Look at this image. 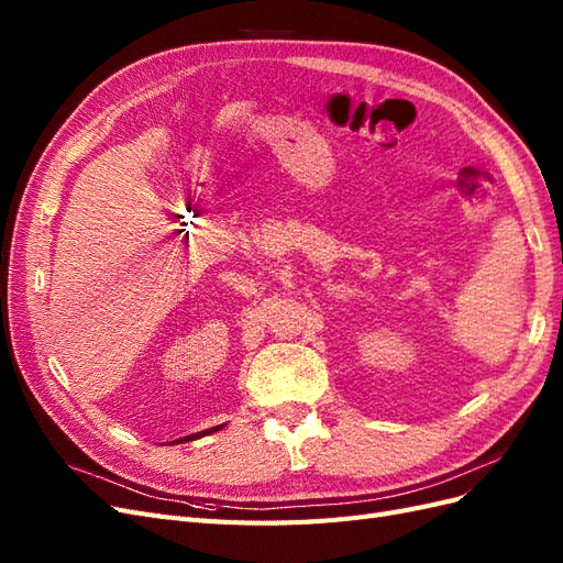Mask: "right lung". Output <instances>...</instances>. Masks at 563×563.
Wrapping results in <instances>:
<instances>
[{
  "mask_svg": "<svg viewBox=\"0 0 563 563\" xmlns=\"http://www.w3.org/2000/svg\"><path fill=\"white\" fill-rule=\"evenodd\" d=\"M228 422H223V424H216V428H209V430H201V432H195V434H187V437H180V439H174V441H166V444H185V441H195V439H201V437H207V434H213V432H218V430H223Z\"/></svg>",
  "mask_w": 563,
  "mask_h": 563,
  "instance_id": "obj_1",
  "label": "right lung"
}]
</instances>
